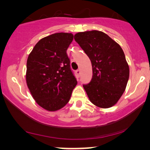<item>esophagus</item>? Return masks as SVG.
I'll return each instance as SVG.
<instances>
[{"instance_id":"esophagus-1","label":"esophagus","mask_w":150,"mask_h":150,"mask_svg":"<svg viewBox=\"0 0 150 150\" xmlns=\"http://www.w3.org/2000/svg\"><path fill=\"white\" fill-rule=\"evenodd\" d=\"M76 74H77V75H78V76H80V75H81V69H78L76 71Z\"/></svg>"}]
</instances>
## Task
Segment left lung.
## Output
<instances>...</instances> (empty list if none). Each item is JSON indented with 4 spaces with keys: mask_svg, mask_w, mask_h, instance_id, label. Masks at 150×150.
I'll list each match as a JSON object with an SVG mask.
<instances>
[{
    "mask_svg": "<svg viewBox=\"0 0 150 150\" xmlns=\"http://www.w3.org/2000/svg\"><path fill=\"white\" fill-rule=\"evenodd\" d=\"M74 40L91 62L92 79L83 85L90 101L98 107H111L122 96L129 79L124 51L108 35L98 30L78 33Z\"/></svg>",
    "mask_w": 150,
    "mask_h": 150,
    "instance_id": "left-lung-1",
    "label": "left lung"
}]
</instances>
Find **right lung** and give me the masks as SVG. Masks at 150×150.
Wrapping results in <instances>:
<instances>
[{
  "instance_id": "obj_1",
  "label": "right lung",
  "mask_w": 150,
  "mask_h": 150,
  "mask_svg": "<svg viewBox=\"0 0 150 150\" xmlns=\"http://www.w3.org/2000/svg\"><path fill=\"white\" fill-rule=\"evenodd\" d=\"M74 35L57 33L42 39L34 46L26 63V83L40 106L54 111L70 99L77 81L67 50Z\"/></svg>"
}]
</instances>
